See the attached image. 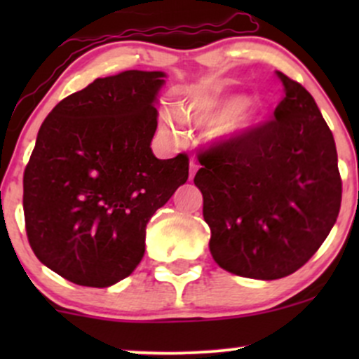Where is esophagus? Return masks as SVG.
Here are the masks:
<instances>
[{
    "label": "esophagus",
    "instance_id": "esophagus-1",
    "mask_svg": "<svg viewBox=\"0 0 359 359\" xmlns=\"http://www.w3.org/2000/svg\"><path fill=\"white\" fill-rule=\"evenodd\" d=\"M189 167H191V172H189V179H194V175H196V172H197V168H199V165H197V163L192 160L191 165H189Z\"/></svg>",
    "mask_w": 359,
    "mask_h": 359
}]
</instances>
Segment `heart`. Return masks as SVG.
<instances>
[{"instance_id":"1","label":"heart","mask_w":359,"mask_h":359,"mask_svg":"<svg viewBox=\"0 0 359 359\" xmlns=\"http://www.w3.org/2000/svg\"><path fill=\"white\" fill-rule=\"evenodd\" d=\"M243 96H199L192 100L184 109V119L197 126L217 125V133L222 137H233L248 130L262 118L258 104H245ZM180 119L172 114L160 118V128L165 133H177V123Z\"/></svg>"}]
</instances>
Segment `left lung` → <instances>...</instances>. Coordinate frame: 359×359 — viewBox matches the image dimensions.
<instances>
[{
  "mask_svg": "<svg viewBox=\"0 0 359 359\" xmlns=\"http://www.w3.org/2000/svg\"><path fill=\"white\" fill-rule=\"evenodd\" d=\"M277 77L285 94L275 118L201 151L194 177L212 258L259 280L306 265L334 226L343 194L334 138L314 97L285 74Z\"/></svg>",
  "mask_w": 359,
  "mask_h": 359,
  "instance_id": "8db88e82",
  "label": "left lung"
}]
</instances>
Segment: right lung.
<instances>
[{
	"instance_id": "add662e5",
	"label": "right lung",
	"mask_w": 359,
	"mask_h": 359,
	"mask_svg": "<svg viewBox=\"0 0 359 359\" xmlns=\"http://www.w3.org/2000/svg\"><path fill=\"white\" fill-rule=\"evenodd\" d=\"M163 72L100 77L53 108L23 174L28 243L45 266L84 287L126 278L145 253L147 222L189 179V156L150 143Z\"/></svg>"
}]
</instances>
